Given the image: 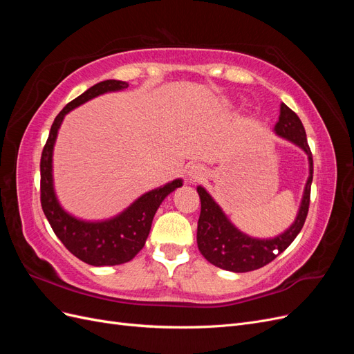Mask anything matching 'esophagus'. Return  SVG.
<instances>
[{
    "label": "esophagus",
    "instance_id": "obj_1",
    "mask_svg": "<svg viewBox=\"0 0 354 354\" xmlns=\"http://www.w3.org/2000/svg\"><path fill=\"white\" fill-rule=\"evenodd\" d=\"M203 174H205V173H203V168L201 165H198V164L189 165V168L186 171V176H187L189 181H198V180H201L203 177Z\"/></svg>",
    "mask_w": 354,
    "mask_h": 354
}]
</instances>
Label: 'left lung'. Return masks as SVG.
<instances>
[{
    "label": "left lung",
    "mask_w": 354,
    "mask_h": 354,
    "mask_svg": "<svg viewBox=\"0 0 354 354\" xmlns=\"http://www.w3.org/2000/svg\"><path fill=\"white\" fill-rule=\"evenodd\" d=\"M273 131L303 149L308 159V178L306 181L297 217L283 233L267 239L250 236V234L241 232L227 218L205 187H196L201 198V216L196 233L198 248L211 264L223 270L245 273L269 264L292 243L304 226L310 203V187L313 181V158L307 145L306 130L297 113L282 103L279 121L276 122Z\"/></svg>",
    "instance_id": "left-lung-1"
}]
</instances>
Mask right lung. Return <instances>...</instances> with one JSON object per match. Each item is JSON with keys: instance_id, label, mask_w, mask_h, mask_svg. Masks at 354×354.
Wrapping results in <instances>:
<instances>
[{"instance_id": "obj_1", "label": "right lung", "mask_w": 354, "mask_h": 354, "mask_svg": "<svg viewBox=\"0 0 354 354\" xmlns=\"http://www.w3.org/2000/svg\"><path fill=\"white\" fill-rule=\"evenodd\" d=\"M128 82L106 80L93 85L77 99L68 103L56 116L41 155V205L53 232L66 248L84 263L91 266H116L133 260L149 236L155 212L162 201L183 186V180L176 178L169 183L149 190L137 198L115 217L106 220H82L72 216L60 205L53 180V151H55L59 128L65 116L78 106L97 95L121 91Z\"/></svg>"}]
</instances>
